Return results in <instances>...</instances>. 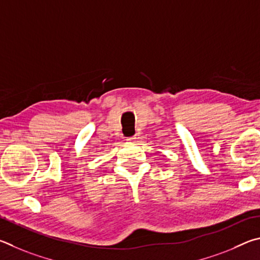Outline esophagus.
<instances>
[{
    "label": "esophagus",
    "instance_id": "esophagus-1",
    "mask_svg": "<svg viewBox=\"0 0 260 260\" xmlns=\"http://www.w3.org/2000/svg\"><path fill=\"white\" fill-rule=\"evenodd\" d=\"M138 139H139L138 136H134V137H130V138H127V139H126V142L129 143V144H133V143H136V142H137Z\"/></svg>",
    "mask_w": 260,
    "mask_h": 260
}]
</instances>
